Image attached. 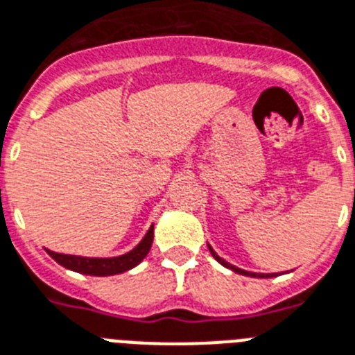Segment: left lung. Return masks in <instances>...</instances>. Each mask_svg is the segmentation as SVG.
Returning <instances> with one entry per match:
<instances>
[{
    "label": "left lung",
    "mask_w": 355,
    "mask_h": 355,
    "mask_svg": "<svg viewBox=\"0 0 355 355\" xmlns=\"http://www.w3.org/2000/svg\"><path fill=\"white\" fill-rule=\"evenodd\" d=\"M209 248V252H211V255L215 259H217L218 262H220V264H223V266H226V268H230V270H233V272L235 273H241V275H248V277H261V279H264V277H275V275H273V273H253V272H246V270H241V268H237V266H233V264H230V262H226L224 261V259H220L217 255V253L213 252V248L211 246H207Z\"/></svg>",
    "instance_id": "8db88e82"
}]
</instances>
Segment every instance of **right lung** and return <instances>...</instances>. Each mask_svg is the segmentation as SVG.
<instances>
[{"label": "right lung", "instance_id": "right-lung-1", "mask_svg": "<svg viewBox=\"0 0 355 355\" xmlns=\"http://www.w3.org/2000/svg\"><path fill=\"white\" fill-rule=\"evenodd\" d=\"M153 244V226L149 227L146 237L140 241L137 248H132L131 252L120 257L111 259H91V257H78V255H63V253H56L47 250V253L58 264H62L67 270H73L78 273H85V275H94V277H107V275H116V273H123L135 268L137 264L144 261V257L148 255Z\"/></svg>", "mask_w": 355, "mask_h": 355}]
</instances>
